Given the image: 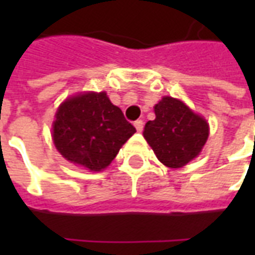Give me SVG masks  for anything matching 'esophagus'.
Here are the masks:
<instances>
[{"label":"esophagus","instance_id":"1","mask_svg":"<svg viewBox=\"0 0 255 255\" xmlns=\"http://www.w3.org/2000/svg\"><path fill=\"white\" fill-rule=\"evenodd\" d=\"M133 126H135L136 131H137V132H141V131H143V128H144L143 120H136L135 123H133Z\"/></svg>","mask_w":255,"mask_h":255}]
</instances>
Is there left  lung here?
Listing matches in <instances>:
<instances>
[{
  "label": "left lung",
  "mask_w": 255,
  "mask_h": 255,
  "mask_svg": "<svg viewBox=\"0 0 255 255\" xmlns=\"http://www.w3.org/2000/svg\"><path fill=\"white\" fill-rule=\"evenodd\" d=\"M143 135L156 157L168 168H181L197 157L209 136V124L184 102L164 96L155 106Z\"/></svg>",
  "instance_id": "obj_1"
}]
</instances>
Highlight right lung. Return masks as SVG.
Here are the masks:
<instances>
[{
  "label": "right lung",
  "mask_w": 255,
  "mask_h": 255,
  "mask_svg": "<svg viewBox=\"0 0 255 255\" xmlns=\"http://www.w3.org/2000/svg\"><path fill=\"white\" fill-rule=\"evenodd\" d=\"M136 132L106 92H83L59 106L53 123L55 148L66 160L99 172Z\"/></svg>",
  "instance_id": "right-lung-1"
}]
</instances>
